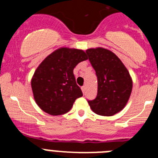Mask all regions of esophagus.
I'll return each instance as SVG.
<instances>
[{
    "instance_id": "esophagus-1",
    "label": "esophagus",
    "mask_w": 158,
    "mask_h": 158,
    "mask_svg": "<svg viewBox=\"0 0 158 158\" xmlns=\"http://www.w3.org/2000/svg\"><path fill=\"white\" fill-rule=\"evenodd\" d=\"M81 90H82V93H83V94H85V90H86L85 86H82Z\"/></svg>"
}]
</instances>
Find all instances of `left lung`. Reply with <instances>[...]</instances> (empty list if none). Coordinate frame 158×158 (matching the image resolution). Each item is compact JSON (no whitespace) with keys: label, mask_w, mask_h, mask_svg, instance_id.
I'll return each instance as SVG.
<instances>
[{"label":"left lung","mask_w":158,"mask_h":158,"mask_svg":"<svg viewBox=\"0 0 158 158\" xmlns=\"http://www.w3.org/2000/svg\"><path fill=\"white\" fill-rule=\"evenodd\" d=\"M96 71L98 82L97 96L88 100L96 114L111 116L119 112L127 103L132 91V79L121 60L109 50L97 47L86 51Z\"/></svg>","instance_id":"left-lung-1"}]
</instances>
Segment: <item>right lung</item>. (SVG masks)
Wrapping results in <instances>:
<instances>
[{"label": "right lung", "instance_id": "right-lung-1", "mask_svg": "<svg viewBox=\"0 0 158 158\" xmlns=\"http://www.w3.org/2000/svg\"><path fill=\"white\" fill-rule=\"evenodd\" d=\"M87 59L82 50L62 47L40 63L32 77L31 89L36 104L43 111L63 115L72 108L76 99L83 96L73 69Z\"/></svg>", "mask_w": 158, "mask_h": 158}]
</instances>
